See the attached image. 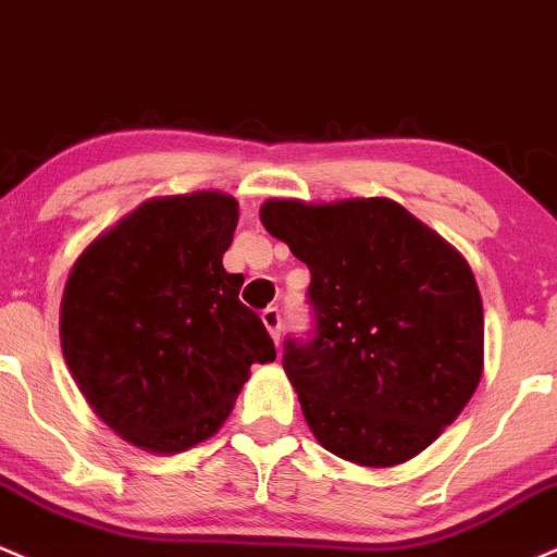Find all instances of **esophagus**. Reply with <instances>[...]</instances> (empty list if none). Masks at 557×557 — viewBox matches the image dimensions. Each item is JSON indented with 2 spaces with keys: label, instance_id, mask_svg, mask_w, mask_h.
Returning a JSON list of instances; mask_svg holds the SVG:
<instances>
[{
  "label": "esophagus",
  "instance_id": "esophagus-1",
  "mask_svg": "<svg viewBox=\"0 0 557 557\" xmlns=\"http://www.w3.org/2000/svg\"><path fill=\"white\" fill-rule=\"evenodd\" d=\"M263 325L268 329V333H271V338L273 342L278 344V338H281V312H278V307H268V310H263Z\"/></svg>",
  "mask_w": 557,
  "mask_h": 557
}]
</instances>
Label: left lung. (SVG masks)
Masks as SVG:
<instances>
[{
	"label": "left lung",
	"mask_w": 557,
	"mask_h": 557,
	"mask_svg": "<svg viewBox=\"0 0 557 557\" xmlns=\"http://www.w3.org/2000/svg\"><path fill=\"white\" fill-rule=\"evenodd\" d=\"M260 221L310 268L315 338L286 344L284 370L315 441L368 469L414 459L485 368L472 268L388 198H271Z\"/></svg>",
	"instance_id": "left-lung-1"
}]
</instances>
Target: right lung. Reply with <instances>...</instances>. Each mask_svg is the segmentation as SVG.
Returning a JSON list of instances; mask_svg holds the SVG:
<instances>
[{"mask_svg": "<svg viewBox=\"0 0 557 557\" xmlns=\"http://www.w3.org/2000/svg\"><path fill=\"white\" fill-rule=\"evenodd\" d=\"M239 202L161 195L103 228L70 268L59 342L77 388L122 441L180 454L219 433L255 362L276 359L224 252Z\"/></svg>", "mask_w": 557, "mask_h": 557, "instance_id": "1", "label": "right lung"}]
</instances>
